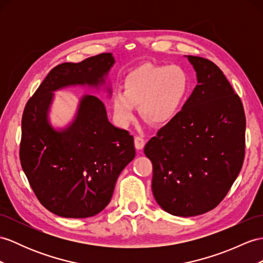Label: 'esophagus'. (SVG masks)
<instances>
[{"mask_svg":"<svg viewBox=\"0 0 263 263\" xmlns=\"http://www.w3.org/2000/svg\"><path fill=\"white\" fill-rule=\"evenodd\" d=\"M135 147L137 149H143L144 146H145V139L142 137V136H138L136 135L135 136Z\"/></svg>","mask_w":263,"mask_h":263,"instance_id":"esophagus-1","label":"esophagus"}]
</instances>
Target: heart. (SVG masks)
I'll return each instance as SVG.
<instances>
[{
	"instance_id": "1",
	"label": "heart",
	"mask_w": 263,
	"mask_h": 263,
	"mask_svg": "<svg viewBox=\"0 0 263 263\" xmlns=\"http://www.w3.org/2000/svg\"><path fill=\"white\" fill-rule=\"evenodd\" d=\"M190 89V76L177 65L145 63L126 76L124 91L114 95L111 107L119 126H127L135 116V106L142 117L155 125L174 118Z\"/></svg>"
}]
</instances>
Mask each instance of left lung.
Masks as SVG:
<instances>
[{
  "label": "left lung",
  "instance_id": "left-lung-1",
  "mask_svg": "<svg viewBox=\"0 0 263 263\" xmlns=\"http://www.w3.org/2000/svg\"><path fill=\"white\" fill-rule=\"evenodd\" d=\"M197 85L182 110L145 145L158 205L176 216L216 208L245 161L246 115L240 97L215 63L187 55Z\"/></svg>",
  "mask_w": 263,
  "mask_h": 263
}]
</instances>
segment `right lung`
I'll return each instance as SVG.
<instances>
[{
	"mask_svg": "<svg viewBox=\"0 0 263 263\" xmlns=\"http://www.w3.org/2000/svg\"><path fill=\"white\" fill-rule=\"evenodd\" d=\"M114 63L111 53H100L58 65L25 105L22 170L37 200L59 216L83 219L101 212L121 171L135 157L134 137L109 123L105 105L95 96L82 97L66 129L55 130L48 120L53 91L76 85L98 87Z\"/></svg>",
	"mask_w": 263,
	"mask_h": 263,
	"instance_id": "add662e5",
	"label": "right lung"
}]
</instances>
